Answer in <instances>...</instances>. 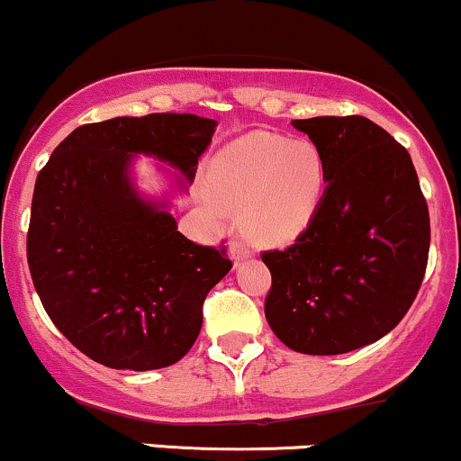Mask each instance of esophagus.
<instances>
[{
	"label": "esophagus",
	"instance_id": "1",
	"mask_svg": "<svg viewBox=\"0 0 461 461\" xmlns=\"http://www.w3.org/2000/svg\"><path fill=\"white\" fill-rule=\"evenodd\" d=\"M229 252H230L232 261H235V266H237V263L246 261V258L250 257V248H248L246 244H241L240 240H232V241H230V244H229Z\"/></svg>",
	"mask_w": 461,
	"mask_h": 461
}]
</instances>
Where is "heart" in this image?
Here are the masks:
<instances>
[{
	"mask_svg": "<svg viewBox=\"0 0 461 461\" xmlns=\"http://www.w3.org/2000/svg\"><path fill=\"white\" fill-rule=\"evenodd\" d=\"M327 187L318 148L252 132L221 149L211 165L209 189L230 213L244 217L258 244H285L313 220Z\"/></svg>",
	"mask_w": 461,
	"mask_h": 461,
	"instance_id": "b5f03b06",
	"label": "heart"
}]
</instances>
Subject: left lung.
Wrapping results in <instances>:
<instances>
[{
  "instance_id": "obj_1",
  "label": "left lung",
  "mask_w": 461,
  "mask_h": 461,
  "mask_svg": "<svg viewBox=\"0 0 461 461\" xmlns=\"http://www.w3.org/2000/svg\"><path fill=\"white\" fill-rule=\"evenodd\" d=\"M327 165V189L309 226L285 250H266L272 287L266 318L304 355L368 346L405 318L425 278L427 200L411 157L361 115L294 119Z\"/></svg>"
}]
</instances>
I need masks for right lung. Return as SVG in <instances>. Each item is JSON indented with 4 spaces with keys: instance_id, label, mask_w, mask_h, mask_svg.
I'll use <instances>...</instances> for the list:
<instances>
[{
    "instance_id": "right-lung-1",
    "label": "right lung",
    "mask_w": 461,
    "mask_h": 461,
    "mask_svg": "<svg viewBox=\"0 0 461 461\" xmlns=\"http://www.w3.org/2000/svg\"><path fill=\"white\" fill-rule=\"evenodd\" d=\"M217 122L191 113L115 117L76 128L36 176L28 266L50 320L80 353L115 370H157L189 353L203 304L232 267L198 246L163 203L134 189L148 154L194 180Z\"/></svg>"
}]
</instances>
